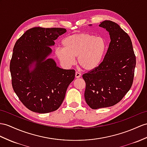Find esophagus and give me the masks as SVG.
<instances>
[{
	"instance_id": "obj_1",
	"label": "esophagus",
	"mask_w": 147,
	"mask_h": 147,
	"mask_svg": "<svg viewBox=\"0 0 147 147\" xmlns=\"http://www.w3.org/2000/svg\"><path fill=\"white\" fill-rule=\"evenodd\" d=\"M81 77V74L78 72V71H76V78H80Z\"/></svg>"
}]
</instances>
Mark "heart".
Returning a JSON list of instances; mask_svg holds the SVG:
<instances>
[{
    "instance_id": "b5f03b06",
    "label": "heart",
    "mask_w": 147,
    "mask_h": 147,
    "mask_svg": "<svg viewBox=\"0 0 147 147\" xmlns=\"http://www.w3.org/2000/svg\"><path fill=\"white\" fill-rule=\"evenodd\" d=\"M63 48L57 47L55 55L63 65L69 67L74 65L76 59L79 65L90 71L101 63L106 51V42L100 37L87 33L69 35L62 40Z\"/></svg>"
}]
</instances>
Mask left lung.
Wrapping results in <instances>:
<instances>
[{
    "label": "left lung",
    "mask_w": 147,
    "mask_h": 147,
    "mask_svg": "<svg viewBox=\"0 0 147 147\" xmlns=\"http://www.w3.org/2000/svg\"><path fill=\"white\" fill-rule=\"evenodd\" d=\"M99 26L109 32L111 41L100 65L82 76L86 84L85 101L92 109L119 103L131 87L136 65L129 35L112 21L105 20Z\"/></svg>",
    "instance_id": "obj_1"
}]
</instances>
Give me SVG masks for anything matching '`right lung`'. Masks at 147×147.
I'll return each instance as SVG.
<instances>
[{"mask_svg":"<svg viewBox=\"0 0 147 147\" xmlns=\"http://www.w3.org/2000/svg\"><path fill=\"white\" fill-rule=\"evenodd\" d=\"M66 31L63 28H32L13 47L10 63L12 87L20 102L32 112L46 113L58 109L74 80L75 70L60 69L47 58L52 52L50 47Z\"/></svg>","mask_w":147,"mask_h":147,"instance_id":"right-lung-1","label":"right lung"}]
</instances>
